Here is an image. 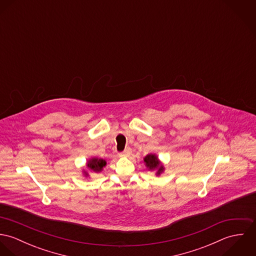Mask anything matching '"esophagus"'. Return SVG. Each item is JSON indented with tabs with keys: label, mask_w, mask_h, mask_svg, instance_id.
Instances as JSON below:
<instances>
[{
	"label": "esophagus",
	"mask_w": 256,
	"mask_h": 256,
	"mask_svg": "<svg viewBox=\"0 0 256 256\" xmlns=\"http://www.w3.org/2000/svg\"><path fill=\"white\" fill-rule=\"evenodd\" d=\"M131 152H132V150H131V148H126L125 150H124V152L121 154V156H129L130 154H131Z\"/></svg>",
	"instance_id": "1"
}]
</instances>
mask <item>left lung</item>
<instances>
[{
	"label": "left lung",
	"instance_id": "1",
	"mask_svg": "<svg viewBox=\"0 0 256 256\" xmlns=\"http://www.w3.org/2000/svg\"><path fill=\"white\" fill-rule=\"evenodd\" d=\"M144 162L148 170H154L156 176H160L164 172V168L158 156L154 154H148L144 158Z\"/></svg>",
	"mask_w": 256,
	"mask_h": 256
}]
</instances>
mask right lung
Here are the masks:
<instances>
[{"instance_id":"add662e5","label":"right lung","mask_w":256,"mask_h":256,"mask_svg":"<svg viewBox=\"0 0 256 256\" xmlns=\"http://www.w3.org/2000/svg\"><path fill=\"white\" fill-rule=\"evenodd\" d=\"M106 160H104V158H92L86 162V168L90 172H96V174L102 172L104 170V168H106ZM82 174L86 178L90 176L88 172L86 170H82Z\"/></svg>"}]
</instances>
